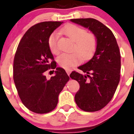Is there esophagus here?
Listing matches in <instances>:
<instances>
[{"instance_id":"1","label":"esophagus","mask_w":134,"mask_h":134,"mask_svg":"<svg viewBox=\"0 0 134 134\" xmlns=\"http://www.w3.org/2000/svg\"><path fill=\"white\" fill-rule=\"evenodd\" d=\"M66 72H67V75H69L70 74H71V70L66 69Z\"/></svg>"}]
</instances>
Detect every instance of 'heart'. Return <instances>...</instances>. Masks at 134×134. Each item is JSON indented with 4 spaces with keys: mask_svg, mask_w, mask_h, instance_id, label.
<instances>
[{
    "mask_svg": "<svg viewBox=\"0 0 134 134\" xmlns=\"http://www.w3.org/2000/svg\"><path fill=\"white\" fill-rule=\"evenodd\" d=\"M60 32L75 41L73 52L63 53L58 57L57 62L60 67L69 69L79 63L80 58L82 60H87L94 54L97 47V40L94 34H87L85 29L72 24L63 27ZM58 41V36L56 33L52 34L48 37V47L54 54L59 53Z\"/></svg>",
    "mask_w": 134,
    "mask_h": 134,
    "instance_id": "obj_1",
    "label": "heart"
}]
</instances>
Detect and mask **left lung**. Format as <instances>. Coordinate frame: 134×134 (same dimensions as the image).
<instances>
[{
	"mask_svg": "<svg viewBox=\"0 0 134 134\" xmlns=\"http://www.w3.org/2000/svg\"><path fill=\"white\" fill-rule=\"evenodd\" d=\"M71 21L88 28L97 38V49L93 58L78 67L86 75L76 71L70 75L80 84L75 96L77 106L86 111H97L109 103L119 83V48L111 31L100 21L91 18Z\"/></svg>",
	"mask_w": 134,
	"mask_h": 134,
	"instance_id": "1",
	"label": "left lung"
}]
</instances>
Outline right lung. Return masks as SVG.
<instances>
[{
  "label": "right lung",
  "instance_id": "obj_1",
  "mask_svg": "<svg viewBox=\"0 0 134 134\" xmlns=\"http://www.w3.org/2000/svg\"><path fill=\"white\" fill-rule=\"evenodd\" d=\"M63 22L45 21L32 26L21 39L13 61V80L21 101L36 113H46L57 106L58 95L69 80L65 71L56 67L48 40ZM48 69H56L47 80ZM54 72V71H52Z\"/></svg>",
  "mask_w": 134,
  "mask_h": 134
}]
</instances>
